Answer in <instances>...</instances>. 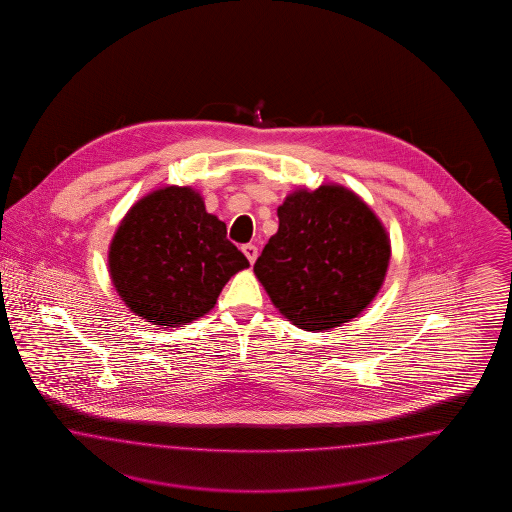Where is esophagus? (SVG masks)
<instances>
[{
	"label": "esophagus",
	"mask_w": 512,
	"mask_h": 512,
	"mask_svg": "<svg viewBox=\"0 0 512 512\" xmlns=\"http://www.w3.org/2000/svg\"><path fill=\"white\" fill-rule=\"evenodd\" d=\"M242 251H244V255L248 257L249 263L253 264L257 261V255H259V249H257V246H253V244H246V246L242 248Z\"/></svg>",
	"instance_id": "34e87169"
}]
</instances>
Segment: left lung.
I'll return each mask as SVG.
<instances>
[{"label": "left lung", "mask_w": 512, "mask_h": 512, "mask_svg": "<svg viewBox=\"0 0 512 512\" xmlns=\"http://www.w3.org/2000/svg\"><path fill=\"white\" fill-rule=\"evenodd\" d=\"M253 266L279 313L308 332L358 317L379 293L390 261L387 229L355 191L298 187Z\"/></svg>", "instance_id": "8db88e82"}]
</instances>
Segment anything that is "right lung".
I'll return each mask as SVG.
<instances>
[{
  "mask_svg": "<svg viewBox=\"0 0 512 512\" xmlns=\"http://www.w3.org/2000/svg\"><path fill=\"white\" fill-rule=\"evenodd\" d=\"M248 266L225 223L189 186L161 187L135 202L109 248L110 279L125 306L165 328L208 313L225 283Z\"/></svg>",
  "mask_w": 512,
  "mask_h": 512,
  "instance_id": "1",
  "label": "right lung"
}]
</instances>
